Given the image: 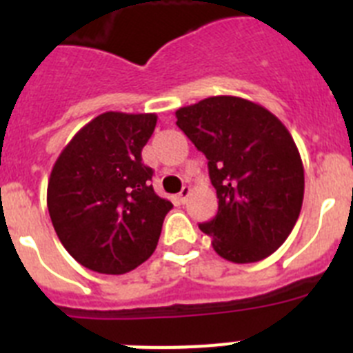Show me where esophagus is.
Segmentation results:
<instances>
[{"mask_svg": "<svg viewBox=\"0 0 353 353\" xmlns=\"http://www.w3.org/2000/svg\"><path fill=\"white\" fill-rule=\"evenodd\" d=\"M191 194V189L189 187H182V191L179 192V199H180V203H185V199L187 196Z\"/></svg>", "mask_w": 353, "mask_h": 353, "instance_id": "1", "label": "esophagus"}]
</instances>
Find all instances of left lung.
Returning a JSON list of instances; mask_svg holds the SVG:
<instances>
[{"mask_svg": "<svg viewBox=\"0 0 353 353\" xmlns=\"http://www.w3.org/2000/svg\"><path fill=\"white\" fill-rule=\"evenodd\" d=\"M176 125L207 157L219 208L199 230L233 263L270 256L301 214L304 168L292 134L240 97H208L176 111Z\"/></svg>", "mask_w": 353, "mask_h": 353, "instance_id": "left-lung-1", "label": "left lung"}]
</instances>
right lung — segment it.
<instances>
[{
    "mask_svg": "<svg viewBox=\"0 0 353 353\" xmlns=\"http://www.w3.org/2000/svg\"><path fill=\"white\" fill-rule=\"evenodd\" d=\"M155 123L154 113L99 114L52 168L48 208L56 235L93 272H130L157 248L173 205L155 194L154 170L141 162Z\"/></svg>",
    "mask_w": 353,
    "mask_h": 353,
    "instance_id": "obj_1",
    "label": "right lung"
}]
</instances>
